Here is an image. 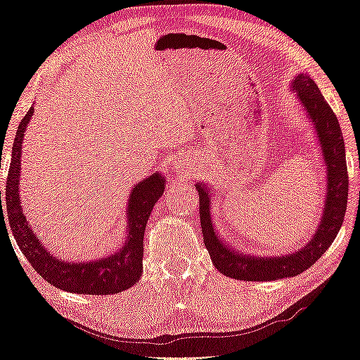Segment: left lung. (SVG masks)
I'll return each mask as SVG.
<instances>
[{
	"label": "left lung",
	"instance_id": "1",
	"mask_svg": "<svg viewBox=\"0 0 360 360\" xmlns=\"http://www.w3.org/2000/svg\"><path fill=\"white\" fill-rule=\"evenodd\" d=\"M291 89L297 94V98L312 121L321 147V155H323L326 166L323 213H321L314 238L297 252L278 257L245 255L234 248H229V244H224V240L214 231L210 213L212 203L208 195L210 192L205 189L203 182H198L195 189L200 198L198 212H200L203 243L212 257L214 268L224 276L234 278V280L273 281L300 275L325 254L336 234L340 233L342 219H345L349 179H347L345 139H342L340 122L323 95L320 94L317 84L307 74H299L296 79H292Z\"/></svg>",
	"mask_w": 360,
	"mask_h": 360
}]
</instances>
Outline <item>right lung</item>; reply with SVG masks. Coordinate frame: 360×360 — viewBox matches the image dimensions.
I'll list each match as a JSON object with an SVG mask.
<instances>
[{"mask_svg":"<svg viewBox=\"0 0 360 360\" xmlns=\"http://www.w3.org/2000/svg\"><path fill=\"white\" fill-rule=\"evenodd\" d=\"M34 115V106L27 111L20 121L15 134L13 155L6 181V213L3 212L1 192H0V218L8 217L11 231L14 234L19 249L27 257L34 270L55 288L68 292L92 294V296H108L126 291L134 286L142 276V257H143V233L153 205L165 192V178L153 173L147 179H142L134 186L129 195L126 218L127 234L124 245L112 252L108 257H101L92 262H64L53 257L32 231L25 214L22 213L19 197L20 182V155H22V141L25 127ZM1 168V166H0Z\"/></svg>","mask_w":360,"mask_h":360,"instance_id":"right-lung-1","label":"right lung"}]
</instances>
